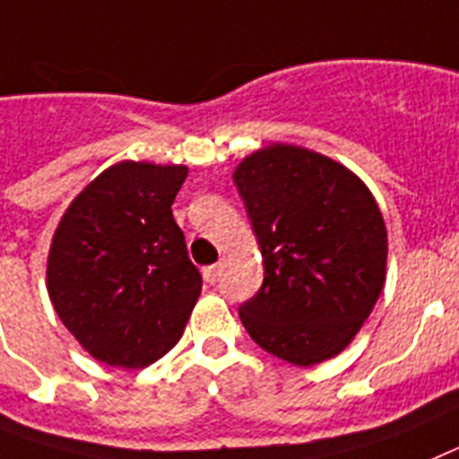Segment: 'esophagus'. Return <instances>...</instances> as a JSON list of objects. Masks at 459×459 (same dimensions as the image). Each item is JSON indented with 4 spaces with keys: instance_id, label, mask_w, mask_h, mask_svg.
Here are the masks:
<instances>
[{
    "instance_id": "esophagus-1",
    "label": "esophagus",
    "mask_w": 459,
    "mask_h": 459,
    "mask_svg": "<svg viewBox=\"0 0 459 459\" xmlns=\"http://www.w3.org/2000/svg\"><path fill=\"white\" fill-rule=\"evenodd\" d=\"M219 274H221V263H214V265H210V268L203 270V277H205L207 284H214L219 279Z\"/></svg>"
}]
</instances>
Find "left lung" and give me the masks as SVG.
Listing matches in <instances>:
<instances>
[{
    "instance_id": "1",
    "label": "left lung",
    "mask_w": 459,
    "mask_h": 459,
    "mask_svg": "<svg viewBox=\"0 0 459 459\" xmlns=\"http://www.w3.org/2000/svg\"><path fill=\"white\" fill-rule=\"evenodd\" d=\"M233 180L265 270L242 325L290 365L337 356L384 290L388 235L372 191L342 163L281 143L249 154Z\"/></svg>"
}]
</instances>
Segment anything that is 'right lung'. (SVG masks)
<instances>
[{
  "label": "right lung",
  "mask_w": 459,
  "mask_h": 459,
  "mask_svg": "<svg viewBox=\"0 0 459 459\" xmlns=\"http://www.w3.org/2000/svg\"><path fill=\"white\" fill-rule=\"evenodd\" d=\"M186 166L119 161L74 198L48 254V296L91 358L141 369L180 342L203 279L173 205Z\"/></svg>",
  "instance_id": "1"
}]
</instances>
